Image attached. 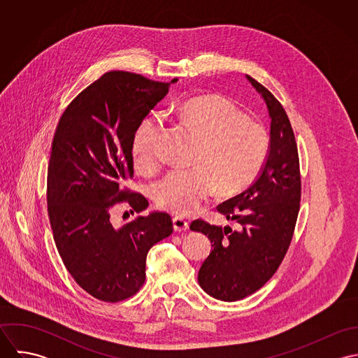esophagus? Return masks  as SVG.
<instances>
[{
    "instance_id": "obj_1",
    "label": "esophagus",
    "mask_w": 358,
    "mask_h": 358,
    "mask_svg": "<svg viewBox=\"0 0 358 358\" xmlns=\"http://www.w3.org/2000/svg\"><path fill=\"white\" fill-rule=\"evenodd\" d=\"M173 222V229L175 231H186L189 229V222L185 219V217H180V216H175L172 219Z\"/></svg>"
}]
</instances>
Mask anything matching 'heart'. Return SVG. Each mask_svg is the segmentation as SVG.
Returning <instances> with one entry per match:
<instances>
[{"label": "heart", "instance_id": "1", "mask_svg": "<svg viewBox=\"0 0 358 358\" xmlns=\"http://www.w3.org/2000/svg\"><path fill=\"white\" fill-rule=\"evenodd\" d=\"M180 125L199 141L187 171H172L154 187L161 208L189 215L197 210L217 187L233 194L255 180L270 148L263 124L248 118L236 104L219 94L192 98L176 108ZM162 120H145L134 138L135 164L152 172L159 166L158 142Z\"/></svg>", "mask_w": 358, "mask_h": 358}]
</instances>
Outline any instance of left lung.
<instances>
[{"label":"left lung","instance_id":"left-lung-1","mask_svg":"<svg viewBox=\"0 0 358 358\" xmlns=\"http://www.w3.org/2000/svg\"><path fill=\"white\" fill-rule=\"evenodd\" d=\"M247 78L264 99L271 118L266 164L251 187L216 208L234 222V230L201 219L190 224L212 243L199 282L208 295L224 302L250 296L274 275L292 241L302 194L299 155L289 118L267 88L250 76Z\"/></svg>","mask_w":358,"mask_h":358}]
</instances>
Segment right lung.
<instances>
[{
  "label": "right lung",
  "mask_w": 358,
  "mask_h": 358,
  "mask_svg": "<svg viewBox=\"0 0 358 358\" xmlns=\"http://www.w3.org/2000/svg\"><path fill=\"white\" fill-rule=\"evenodd\" d=\"M129 71H108L63 111L52 141L47 203L53 240L64 267L94 298L115 303L146 280V256L172 234L168 213L152 212L118 227L115 205L131 213L148 199L125 189L134 178V138L169 85Z\"/></svg>",
  "instance_id": "1"
}]
</instances>
